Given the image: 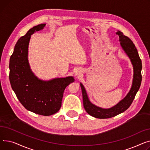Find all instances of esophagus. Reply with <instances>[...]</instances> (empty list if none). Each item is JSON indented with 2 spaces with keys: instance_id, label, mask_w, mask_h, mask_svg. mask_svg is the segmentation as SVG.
I'll list each match as a JSON object with an SVG mask.
<instances>
[{
  "instance_id": "1",
  "label": "esophagus",
  "mask_w": 150,
  "mask_h": 150,
  "mask_svg": "<svg viewBox=\"0 0 150 150\" xmlns=\"http://www.w3.org/2000/svg\"><path fill=\"white\" fill-rule=\"evenodd\" d=\"M79 74H81L80 71H77V72H76V75H79Z\"/></svg>"
}]
</instances>
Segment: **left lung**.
<instances>
[{
    "label": "left lung",
    "mask_w": 150,
    "mask_h": 150,
    "mask_svg": "<svg viewBox=\"0 0 150 150\" xmlns=\"http://www.w3.org/2000/svg\"><path fill=\"white\" fill-rule=\"evenodd\" d=\"M119 35L120 45L128 56L134 68V77L133 85L125 98L122 100L116 106L109 109H103L102 108L95 106L91 103L88 98L84 86L81 83L83 96V107L88 114L91 116L98 119H108L116 116L118 114L127 110L132 102L134 100L135 96L138 91L142 82V61L140 59L138 51L135 45L132 40L127 36H125L122 32L119 31L116 33Z\"/></svg>",
    "instance_id": "obj_1"
}]
</instances>
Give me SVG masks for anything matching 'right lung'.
Wrapping results in <instances>:
<instances>
[{
	"mask_svg": "<svg viewBox=\"0 0 150 150\" xmlns=\"http://www.w3.org/2000/svg\"><path fill=\"white\" fill-rule=\"evenodd\" d=\"M45 25L34 26L17 42L10 59L9 79L17 99L26 110L48 116L60 110L65 88L74 79L69 76L43 81L31 72L28 61L31 35L43 29Z\"/></svg>",
	"mask_w": 150,
	"mask_h": 150,
	"instance_id": "add662e5",
	"label": "right lung"
}]
</instances>
